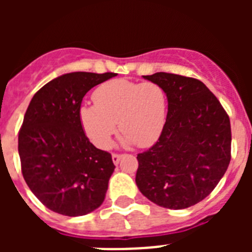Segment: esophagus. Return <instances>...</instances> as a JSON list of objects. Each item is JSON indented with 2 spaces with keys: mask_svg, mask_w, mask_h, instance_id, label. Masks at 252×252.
<instances>
[{
  "mask_svg": "<svg viewBox=\"0 0 252 252\" xmlns=\"http://www.w3.org/2000/svg\"><path fill=\"white\" fill-rule=\"evenodd\" d=\"M121 158H122V155H119V154H112L113 164H116V165H117V164L120 162V160H121Z\"/></svg>",
  "mask_w": 252,
  "mask_h": 252,
  "instance_id": "esophagus-1",
  "label": "esophagus"
}]
</instances>
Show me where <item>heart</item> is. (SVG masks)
<instances>
[{"label": "heart", "mask_w": 252, "mask_h": 252, "mask_svg": "<svg viewBox=\"0 0 252 252\" xmlns=\"http://www.w3.org/2000/svg\"><path fill=\"white\" fill-rule=\"evenodd\" d=\"M94 104H84L79 115L90 139L101 149L112 146L117 124L126 142L149 148L160 137L165 125L166 94L154 82L115 79L93 94Z\"/></svg>", "instance_id": "obj_1"}]
</instances>
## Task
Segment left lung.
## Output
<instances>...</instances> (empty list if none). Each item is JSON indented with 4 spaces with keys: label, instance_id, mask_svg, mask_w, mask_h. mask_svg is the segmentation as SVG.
I'll return each instance as SVG.
<instances>
[{
    "label": "left lung",
    "instance_id": "obj_1",
    "mask_svg": "<svg viewBox=\"0 0 252 252\" xmlns=\"http://www.w3.org/2000/svg\"><path fill=\"white\" fill-rule=\"evenodd\" d=\"M142 77L165 91L168 115L157 144L137 155L136 186L158 206L188 208L203 201L228 168L230 119L198 79L164 72Z\"/></svg>",
    "mask_w": 252,
    "mask_h": 252
}]
</instances>
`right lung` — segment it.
Here are the masks:
<instances>
[{
	"label": "right lung",
	"mask_w": 252,
	"mask_h": 252,
	"mask_svg": "<svg viewBox=\"0 0 252 252\" xmlns=\"http://www.w3.org/2000/svg\"><path fill=\"white\" fill-rule=\"evenodd\" d=\"M116 73L73 72L40 88L26 110L19 133V155L26 184L46 208L77 217L104 201L116 166L95 148L81 121L83 97Z\"/></svg>",
	"instance_id": "1"
}]
</instances>
